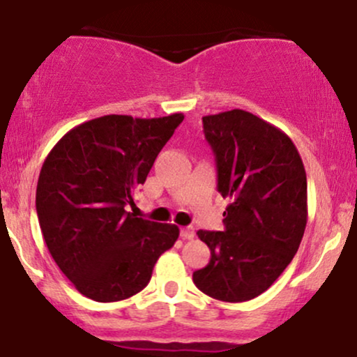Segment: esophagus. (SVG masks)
<instances>
[{
    "label": "esophagus",
    "mask_w": 357,
    "mask_h": 357,
    "mask_svg": "<svg viewBox=\"0 0 357 357\" xmlns=\"http://www.w3.org/2000/svg\"><path fill=\"white\" fill-rule=\"evenodd\" d=\"M181 236L184 240H192L195 238V228L192 227H184L181 230Z\"/></svg>",
    "instance_id": "1"
}]
</instances>
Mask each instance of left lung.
I'll return each mask as SVG.
<instances>
[{
	"label": "left lung",
	"instance_id": "8db88e82",
	"mask_svg": "<svg viewBox=\"0 0 357 357\" xmlns=\"http://www.w3.org/2000/svg\"><path fill=\"white\" fill-rule=\"evenodd\" d=\"M230 204L225 231L199 230L210 264L192 273L203 294L223 302L252 301L280 277L307 225V176L292 139L241 109L203 117Z\"/></svg>",
	"mask_w": 357,
	"mask_h": 357
}]
</instances>
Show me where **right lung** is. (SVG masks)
I'll return each instance as SVG.
<instances>
[{"mask_svg":"<svg viewBox=\"0 0 357 357\" xmlns=\"http://www.w3.org/2000/svg\"><path fill=\"white\" fill-rule=\"evenodd\" d=\"M183 119H92L68 130L45 159L36 184L40 228L82 296L97 302L136 296L178 240L176 225L137 218L126 206H134V192Z\"/></svg>","mask_w":357,"mask_h":357,"instance_id":"1","label":"right lung"}]
</instances>
